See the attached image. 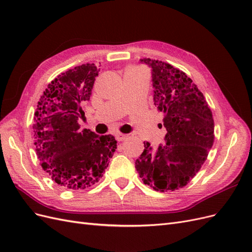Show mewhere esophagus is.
<instances>
[{
  "mask_svg": "<svg viewBox=\"0 0 252 252\" xmlns=\"http://www.w3.org/2000/svg\"><path fill=\"white\" fill-rule=\"evenodd\" d=\"M126 138H127V135L124 134V133H121V132L116 133V139H117L119 142H120V141H124Z\"/></svg>",
  "mask_w": 252,
  "mask_h": 252,
  "instance_id": "esophagus-1",
  "label": "esophagus"
}]
</instances>
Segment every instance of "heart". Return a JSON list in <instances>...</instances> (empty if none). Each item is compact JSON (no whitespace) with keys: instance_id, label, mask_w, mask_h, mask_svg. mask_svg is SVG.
<instances>
[{"instance_id":"obj_1","label":"heart","mask_w":252,"mask_h":252,"mask_svg":"<svg viewBox=\"0 0 252 252\" xmlns=\"http://www.w3.org/2000/svg\"><path fill=\"white\" fill-rule=\"evenodd\" d=\"M128 70H141L140 67H135V66H132V67H129Z\"/></svg>"}]
</instances>
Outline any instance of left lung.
<instances>
[{
	"label": "left lung",
	"instance_id": "1",
	"mask_svg": "<svg viewBox=\"0 0 252 252\" xmlns=\"http://www.w3.org/2000/svg\"><path fill=\"white\" fill-rule=\"evenodd\" d=\"M140 61L152 68L154 101L164 112L167 133L166 144L156 150L144 142L135 168L144 184L157 191H174L186 186L207 158L215 122L203 94L185 72L158 60Z\"/></svg>",
	"mask_w": 252,
	"mask_h": 252
}]
</instances>
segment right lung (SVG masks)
<instances>
[{
	"label": "right lung",
	"mask_w": 252,
	"mask_h": 252,
	"mask_svg": "<svg viewBox=\"0 0 252 252\" xmlns=\"http://www.w3.org/2000/svg\"><path fill=\"white\" fill-rule=\"evenodd\" d=\"M98 71L83 64L59 74L48 84L37 102L33 139L42 168L58 185L82 190L100 181L117 149L111 134L97 135L81 130V104L89 101Z\"/></svg>",
	"instance_id": "obj_1"
}]
</instances>
